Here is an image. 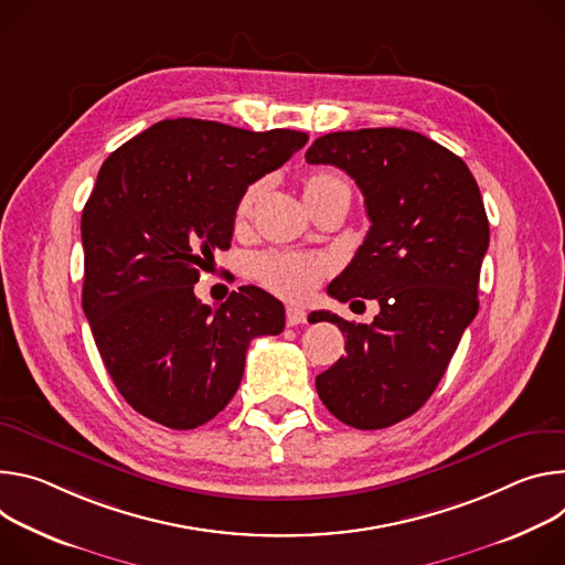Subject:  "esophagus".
<instances>
[{
	"instance_id": "34e87169",
	"label": "esophagus",
	"mask_w": 565,
	"mask_h": 565,
	"mask_svg": "<svg viewBox=\"0 0 565 565\" xmlns=\"http://www.w3.org/2000/svg\"><path fill=\"white\" fill-rule=\"evenodd\" d=\"M285 315H287V326H289V328L300 326V323L307 321V311H305L302 307H296V305H289Z\"/></svg>"
}]
</instances>
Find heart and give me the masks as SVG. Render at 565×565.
Returning a JSON list of instances; mask_svg holds the SVG:
<instances>
[{
    "label": "heart",
    "instance_id": "heart-1",
    "mask_svg": "<svg viewBox=\"0 0 565 565\" xmlns=\"http://www.w3.org/2000/svg\"><path fill=\"white\" fill-rule=\"evenodd\" d=\"M337 185H348L341 177L332 172H311L305 179V200L315 198L323 191ZM260 195V183L248 185L242 193L237 206H235V224L242 226L248 222L250 213ZM334 269V263L326 254H307V250H267V254L258 256L254 263L256 278L271 289L274 294L289 298V300H302L311 291H315Z\"/></svg>",
    "mask_w": 565,
    "mask_h": 565
}]
</instances>
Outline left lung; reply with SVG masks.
Segmentation results:
<instances>
[{
	"label": "left lung",
	"instance_id": "1",
	"mask_svg": "<svg viewBox=\"0 0 565 565\" xmlns=\"http://www.w3.org/2000/svg\"><path fill=\"white\" fill-rule=\"evenodd\" d=\"M305 159L345 170L370 220L328 294L380 302L370 326L311 311V323L330 321L348 337L345 356L319 374L317 391L343 424L386 428L426 404L478 315L489 246L480 188L458 154L402 128L332 132L311 143Z\"/></svg>",
	"mask_w": 565,
	"mask_h": 565
}]
</instances>
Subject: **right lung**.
<instances>
[{"label": "right lung", "instance_id": "obj_1", "mask_svg": "<svg viewBox=\"0 0 565 565\" xmlns=\"http://www.w3.org/2000/svg\"><path fill=\"white\" fill-rule=\"evenodd\" d=\"M307 143L305 132H250L166 118L100 166L85 204L83 309L122 399L188 430L235 395L250 339L280 334L285 307L244 285L217 309L193 291L228 248L246 188Z\"/></svg>", "mask_w": 565, "mask_h": 565}]
</instances>
